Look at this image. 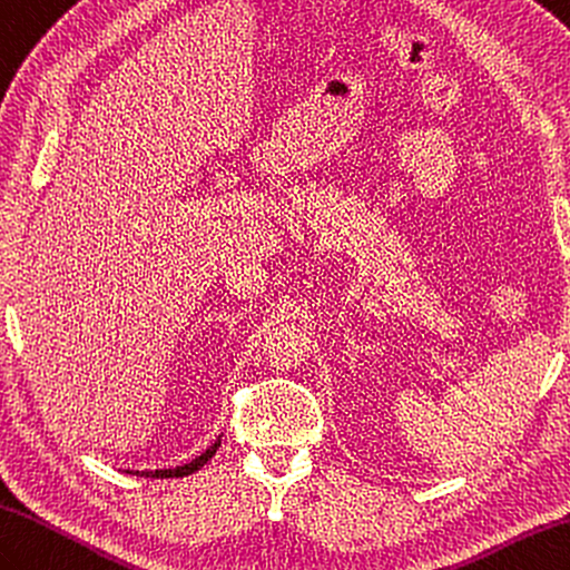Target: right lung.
Here are the masks:
<instances>
[{
    "label": "right lung",
    "mask_w": 570,
    "mask_h": 570,
    "mask_svg": "<svg viewBox=\"0 0 570 570\" xmlns=\"http://www.w3.org/2000/svg\"><path fill=\"white\" fill-rule=\"evenodd\" d=\"M222 446V439H217L214 441V444L202 453V456H197V459H193L189 463H185V465H178V468H168V471H141L138 473L136 471V475H146V478H183V475H189V473H195V471H199L202 465H205L214 453H217V449Z\"/></svg>",
    "instance_id": "obj_1"
}]
</instances>
